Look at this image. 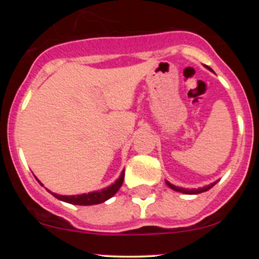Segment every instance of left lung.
Segmentation results:
<instances>
[{
    "label": "left lung",
    "mask_w": 259,
    "mask_h": 259,
    "mask_svg": "<svg viewBox=\"0 0 259 259\" xmlns=\"http://www.w3.org/2000/svg\"><path fill=\"white\" fill-rule=\"evenodd\" d=\"M207 69H209L210 72H213L212 69H210L209 67H207ZM217 183V181H215ZM215 183H212L210 185H207V186H203V187H200V189H184V187H179V186H175L173 184H170L169 181L165 180V184L170 187L171 190H174V191H178V192H181V194H186V195H196V194H201V192H204V191H208V190L210 189V187H213L215 185Z\"/></svg>",
    "instance_id": "1"
}]
</instances>
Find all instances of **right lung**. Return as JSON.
Instances as JSON below:
<instances>
[{
  "mask_svg": "<svg viewBox=\"0 0 259 259\" xmlns=\"http://www.w3.org/2000/svg\"><path fill=\"white\" fill-rule=\"evenodd\" d=\"M123 180H124V170L121 171L120 177L118 178L117 181H115L114 184H112V185L108 187H105V189L100 190V191L89 192V194L75 195V196H62V195L53 194V192L50 191V190H47V191L55 196L56 198L67 202V203L79 204V206H91V204L102 203V202L109 200L112 196H114L115 194H117L118 190L120 189L121 185H123ZM38 183H40V181H38ZM41 185H42V184H41Z\"/></svg>",
  "mask_w": 259,
  "mask_h": 259,
  "instance_id": "right-lung-1",
  "label": "right lung"
}]
</instances>
